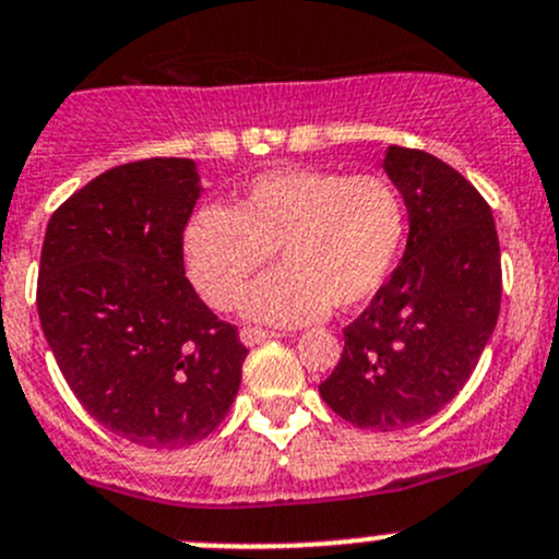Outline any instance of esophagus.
<instances>
[{
	"instance_id": "esophagus-1",
	"label": "esophagus",
	"mask_w": 559,
	"mask_h": 559,
	"mask_svg": "<svg viewBox=\"0 0 559 559\" xmlns=\"http://www.w3.org/2000/svg\"><path fill=\"white\" fill-rule=\"evenodd\" d=\"M273 338H281V333H275V330H262V328H242L240 330V341L246 346H257V344H264V341H273Z\"/></svg>"
}]
</instances>
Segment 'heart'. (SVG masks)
Wrapping results in <instances>:
<instances>
[{"mask_svg":"<svg viewBox=\"0 0 559 559\" xmlns=\"http://www.w3.org/2000/svg\"><path fill=\"white\" fill-rule=\"evenodd\" d=\"M404 204L388 180L319 169L257 177L235 210L210 204L182 237L191 284L229 311L278 248L284 262L248 289L242 313L270 324H308L366 306L388 281L404 242Z\"/></svg>","mask_w":559,"mask_h":559,"instance_id":"obj_1","label":"heart"}]
</instances>
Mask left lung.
<instances>
[{"label":"left lung","mask_w":559,"mask_h":559,"mask_svg":"<svg viewBox=\"0 0 559 559\" xmlns=\"http://www.w3.org/2000/svg\"><path fill=\"white\" fill-rule=\"evenodd\" d=\"M384 175L409 221L404 257L344 330V355L319 384L357 429L424 424L464 388L500 313V240L478 191L424 150L388 147Z\"/></svg>","instance_id":"left-lung-1"}]
</instances>
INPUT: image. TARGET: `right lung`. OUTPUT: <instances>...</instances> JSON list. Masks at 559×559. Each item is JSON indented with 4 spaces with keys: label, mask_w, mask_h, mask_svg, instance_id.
<instances>
[{
    "label": "right lung",
    "mask_w": 559,
    "mask_h": 559,
    "mask_svg": "<svg viewBox=\"0 0 559 559\" xmlns=\"http://www.w3.org/2000/svg\"><path fill=\"white\" fill-rule=\"evenodd\" d=\"M202 191L191 158L108 169L51 215L40 253L37 313L64 382L103 429L155 451L224 420L248 355L186 278Z\"/></svg>",
    "instance_id": "1"
}]
</instances>
